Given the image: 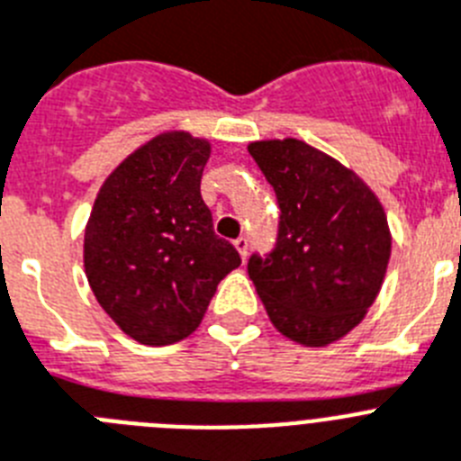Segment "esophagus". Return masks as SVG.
<instances>
[{
	"label": "esophagus",
	"instance_id": "34e87169",
	"mask_svg": "<svg viewBox=\"0 0 461 461\" xmlns=\"http://www.w3.org/2000/svg\"><path fill=\"white\" fill-rule=\"evenodd\" d=\"M234 246H237L239 255H241V260H246V255H249V246H250L249 237H239L237 241H234Z\"/></svg>",
	"mask_w": 461,
	"mask_h": 461
}]
</instances>
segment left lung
<instances>
[{
  "label": "left lung",
  "mask_w": 461,
  "mask_h": 461,
  "mask_svg": "<svg viewBox=\"0 0 461 461\" xmlns=\"http://www.w3.org/2000/svg\"><path fill=\"white\" fill-rule=\"evenodd\" d=\"M274 187V249L253 253L249 276L278 332L326 347L363 321L384 281L392 234L361 177L295 138L250 142Z\"/></svg>",
  "instance_id": "8db88e82"
}]
</instances>
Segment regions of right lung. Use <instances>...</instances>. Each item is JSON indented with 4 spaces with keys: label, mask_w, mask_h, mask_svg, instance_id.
<instances>
[{
    "label": "right lung",
    "mask_w": 461,
    "mask_h": 461,
    "mask_svg": "<svg viewBox=\"0 0 461 461\" xmlns=\"http://www.w3.org/2000/svg\"><path fill=\"white\" fill-rule=\"evenodd\" d=\"M208 157L211 145L183 131L157 135L114 168L93 203L84 234L88 284L140 344L192 335L220 281L241 265L201 199Z\"/></svg>",
    "instance_id": "right-lung-1"
}]
</instances>
